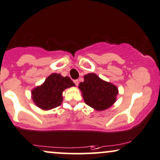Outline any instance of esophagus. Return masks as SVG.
I'll return each instance as SVG.
<instances>
[{
	"instance_id": "esophagus-1",
	"label": "esophagus",
	"mask_w": 160,
	"mask_h": 160,
	"mask_svg": "<svg viewBox=\"0 0 160 160\" xmlns=\"http://www.w3.org/2000/svg\"><path fill=\"white\" fill-rule=\"evenodd\" d=\"M73 82H74V83H75V84H76V86H78V79L74 80Z\"/></svg>"
}]
</instances>
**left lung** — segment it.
<instances>
[{"instance_id":"left-lung-1","label":"left lung","mask_w":160,"mask_h":160,"mask_svg":"<svg viewBox=\"0 0 160 160\" xmlns=\"http://www.w3.org/2000/svg\"><path fill=\"white\" fill-rule=\"evenodd\" d=\"M79 84L85 103L96 110H103L113 105L118 94L117 88L102 80L94 73L85 75Z\"/></svg>"}]
</instances>
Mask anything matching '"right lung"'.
Here are the masks:
<instances>
[{
  "mask_svg": "<svg viewBox=\"0 0 160 160\" xmlns=\"http://www.w3.org/2000/svg\"><path fill=\"white\" fill-rule=\"evenodd\" d=\"M72 86H75V84L68 76L62 77L57 73L51 74L42 85L32 91L33 102L43 110L52 109L62 104L64 90Z\"/></svg>",
  "mask_w": 160,
  "mask_h": 160,
  "instance_id": "right-lung-1",
  "label": "right lung"
}]
</instances>
